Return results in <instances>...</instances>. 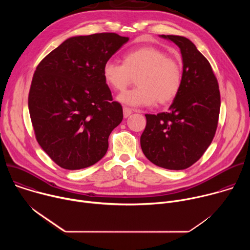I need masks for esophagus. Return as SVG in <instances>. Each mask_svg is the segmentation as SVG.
I'll use <instances>...</instances> for the list:
<instances>
[{"label": "esophagus", "mask_w": 250, "mask_h": 250, "mask_svg": "<svg viewBox=\"0 0 250 250\" xmlns=\"http://www.w3.org/2000/svg\"><path fill=\"white\" fill-rule=\"evenodd\" d=\"M132 114V110L129 108H126V106H124V118H128Z\"/></svg>", "instance_id": "obj_1"}]
</instances>
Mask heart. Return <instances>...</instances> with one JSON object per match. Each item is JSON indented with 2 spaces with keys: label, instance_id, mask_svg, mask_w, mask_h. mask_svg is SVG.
<instances>
[{
  "label": "heart",
  "instance_id": "obj_1",
  "mask_svg": "<svg viewBox=\"0 0 250 250\" xmlns=\"http://www.w3.org/2000/svg\"><path fill=\"white\" fill-rule=\"evenodd\" d=\"M103 77L110 88L123 92L136 78L137 88L119 96L127 105H165L172 103L182 86V68L162 49L144 45L125 52L123 64L108 60L103 66Z\"/></svg>",
  "mask_w": 250,
  "mask_h": 250
}]
</instances>
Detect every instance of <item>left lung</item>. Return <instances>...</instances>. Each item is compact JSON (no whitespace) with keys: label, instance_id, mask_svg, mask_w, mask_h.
Masks as SVG:
<instances>
[{"label":"left lung","instance_id":"obj_1","mask_svg":"<svg viewBox=\"0 0 250 250\" xmlns=\"http://www.w3.org/2000/svg\"><path fill=\"white\" fill-rule=\"evenodd\" d=\"M160 38L180 48L182 86L168 112L146 115L140 146L153 164L183 170L197 162L211 144L218 126L221 95L209 62L190 40L179 35L162 34Z\"/></svg>","mask_w":250,"mask_h":250}]
</instances>
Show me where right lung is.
Returning a JSON list of instances; mask_svg holds the SVG:
<instances>
[{"label": "right lung", "mask_w": 250, "mask_h": 250, "mask_svg": "<svg viewBox=\"0 0 250 250\" xmlns=\"http://www.w3.org/2000/svg\"><path fill=\"white\" fill-rule=\"evenodd\" d=\"M128 38L113 32L79 35L46 55L33 74L28 110L39 145L60 167L78 170L101 160L123 121L103 66Z\"/></svg>", "instance_id": "add662e5"}]
</instances>
